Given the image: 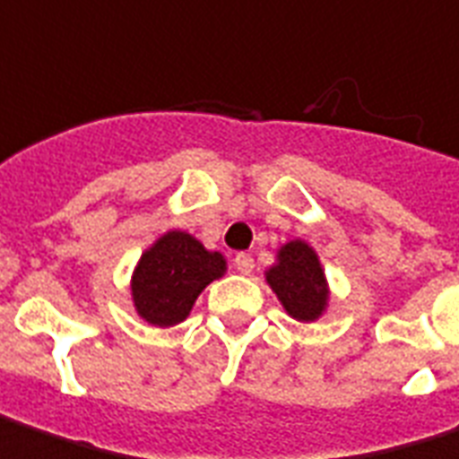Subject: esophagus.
Returning a JSON list of instances; mask_svg holds the SVG:
<instances>
[{"mask_svg": "<svg viewBox=\"0 0 459 459\" xmlns=\"http://www.w3.org/2000/svg\"><path fill=\"white\" fill-rule=\"evenodd\" d=\"M235 267L237 272L249 274V272L255 270V260H252V255H247V252H239V255L235 257Z\"/></svg>", "mask_w": 459, "mask_h": 459, "instance_id": "1", "label": "esophagus"}]
</instances>
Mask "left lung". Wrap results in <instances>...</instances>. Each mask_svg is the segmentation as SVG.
<instances>
[{
    "instance_id": "8db88e82",
    "label": "left lung",
    "mask_w": 459,
    "mask_h": 459,
    "mask_svg": "<svg viewBox=\"0 0 459 459\" xmlns=\"http://www.w3.org/2000/svg\"><path fill=\"white\" fill-rule=\"evenodd\" d=\"M267 282L295 320H317L327 305V284L320 260L315 249L299 239L280 249V262L267 272Z\"/></svg>"
}]
</instances>
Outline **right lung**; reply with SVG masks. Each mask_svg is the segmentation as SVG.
I'll list each match as a JSON object with an SVG mask.
<instances>
[{
    "label": "right lung",
    "mask_w": 459,
    "mask_h": 459,
    "mask_svg": "<svg viewBox=\"0 0 459 459\" xmlns=\"http://www.w3.org/2000/svg\"><path fill=\"white\" fill-rule=\"evenodd\" d=\"M222 272L220 252H207L187 232H167L142 255L134 270V307L152 325H177L187 317L199 292Z\"/></svg>",
    "instance_id": "obj_1"
}]
</instances>
